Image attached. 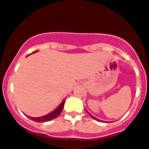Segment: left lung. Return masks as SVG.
I'll list each match as a JSON object with an SVG mask.
<instances>
[{"mask_svg":"<svg viewBox=\"0 0 149 149\" xmlns=\"http://www.w3.org/2000/svg\"><path fill=\"white\" fill-rule=\"evenodd\" d=\"M87 112H88V110H87ZM88 114H89L90 116H91V117L93 118V119H94V120H97V121H102V120H98V119H97V118H95V117H94V116H92L91 114V113H89V112H88ZM102 122H104V121H102Z\"/></svg>","mask_w":149,"mask_h":149,"instance_id":"1","label":"left lung"}]
</instances>
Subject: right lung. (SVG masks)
I'll return each instance as SVG.
<instances>
[{"label":"right lung","instance_id":"1","mask_svg":"<svg viewBox=\"0 0 149 149\" xmlns=\"http://www.w3.org/2000/svg\"><path fill=\"white\" fill-rule=\"evenodd\" d=\"M36 52L37 51L33 52V53H35V52ZM65 102V100H64L63 101L61 102V104L58 105V107L55 108L53 111L51 112V113H49L46 114V115H45V116H40V117H31V116H27L28 118H29V119H30L31 120H33V121L38 122V123H44V122L50 121V120H53V119H55V118H56L57 116H59L60 113H61V111H62V109H63Z\"/></svg>","mask_w":149,"mask_h":149}]
</instances>
